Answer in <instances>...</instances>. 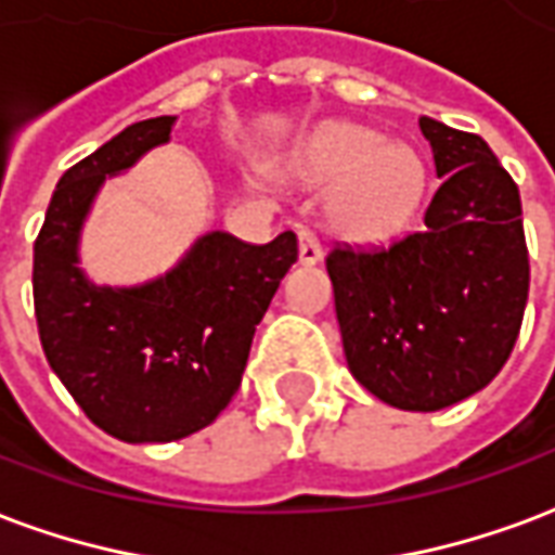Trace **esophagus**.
<instances>
[{
  "mask_svg": "<svg viewBox=\"0 0 555 555\" xmlns=\"http://www.w3.org/2000/svg\"><path fill=\"white\" fill-rule=\"evenodd\" d=\"M322 260V245L310 230H298V262L301 266H317Z\"/></svg>",
  "mask_w": 555,
  "mask_h": 555,
  "instance_id": "obj_1",
  "label": "esophagus"
}]
</instances>
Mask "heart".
Wrapping results in <instances>:
<instances>
[{
	"label": "heart",
	"instance_id": "1",
	"mask_svg": "<svg viewBox=\"0 0 555 555\" xmlns=\"http://www.w3.org/2000/svg\"><path fill=\"white\" fill-rule=\"evenodd\" d=\"M295 168L317 183H343L337 216L354 236L382 238L405 224L423 194V162L370 127L337 124L310 139Z\"/></svg>",
	"mask_w": 555,
	"mask_h": 555
}]
</instances>
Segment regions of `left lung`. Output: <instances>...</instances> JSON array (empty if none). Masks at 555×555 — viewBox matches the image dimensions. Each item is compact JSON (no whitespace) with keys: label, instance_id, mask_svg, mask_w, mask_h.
<instances>
[{"label":"left lung","instance_id":"1","mask_svg":"<svg viewBox=\"0 0 555 555\" xmlns=\"http://www.w3.org/2000/svg\"><path fill=\"white\" fill-rule=\"evenodd\" d=\"M440 185L423 228L375 248L334 245L343 351L351 375L399 411H440L479 393L515 349L529 295L520 192L491 147L420 117Z\"/></svg>","mask_w":555,"mask_h":555}]
</instances>
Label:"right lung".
<instances>
[{
	"label": "right lung",
	"mask_w": 555,
	"mask_h": 555,
	"mask_svg": "<svg viewBox=\"0 0 555 555\" xmlns=\"http://www.w3.org/2000/svg\"><path fill=\"white\" fill-rule=\"evenodd\" d=\"M173 124L139 120L64 171L35 242L43 354L88 420L124 443L189 438L230 405L254 331L298 260L293 230L266 245L212 230L153 281L108 286L85 274L79 242L96 194L168 144Z\"/></svg>",
	"instance_id": "obj_1"
}]
</instances>
